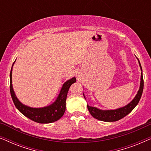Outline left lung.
Returning <instances> with one entry per match:
<instances>
[{"label":"left lung","instance_id":"8db88e82","mask_svg":"<svg viewBox=\"0 0 151 151\" xmlns=\"http://www.w3.org/2000/svg\"><path fill=\"white\" fill-rule=\"evenodd\" d=\"M138 62H139L140 69L142 70L141 81H140L139 91H138L137 95H136L133 100H132L129 104L126 105L125 106L122 107V108H119L117 109H115V110H101V109H99L98 108H96V107L90 106L87 105L88 111H89L91 115L94 118L104 122L117 121L119 120V119L124 117L126 115H127L129 113H131V111L133 110L134 108L137 106L140 98H141L144 88V79L143 76H142V66L141 64L139 63V60H138ZM84 98H85V97H84Z\"/></svg>","mask_w":151,"mask_h":151}]
</instances>
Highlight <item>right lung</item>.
Instances as JSON below:
<instances>
[{
	"mask_svg": "<svg viewBox=\"0 0 151 151\" xmlns=\"http://www.w3.org/2000/svg\"><path fill=\"white\" fill-rule=\"evenodd\" d=\"M12 67L10 71V93L14 104L18 110L29 119L40 124L51 123L61 118L66 109V100H67L68 91L71 84L76 82V78L74 77L65 82L56 100L53 104L42 108H32L22 104L16 98L12 86Z\"/></svg>",
	"mask_w": 151,
	"mask_h": 151,
	"instance_id": "obj_1",
	"label": "right lung"
}]
</instances>
